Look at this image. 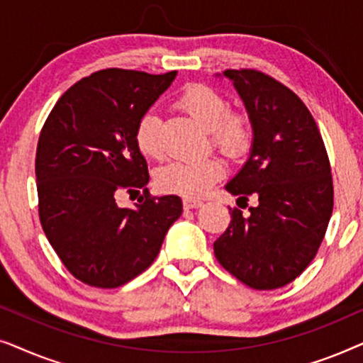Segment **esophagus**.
<instances>
[{"mask_svg":"<svg viewBox=\"0 0 363 363\" xmlns=\"http://www.w3.org/2000/svg\"><path fill=\"white\" fill-rule=\"evenodd\" d=\"M201 205L203 201L198 200V198H190V196L183 198V208H185V210H193V208H198Z\"/></svg>","mask_w":363,"mask_h":363,"instance_id":"1","label":"esophagus"}]
</instances>
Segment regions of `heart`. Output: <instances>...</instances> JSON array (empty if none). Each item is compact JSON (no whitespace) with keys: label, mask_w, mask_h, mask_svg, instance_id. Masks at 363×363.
<instances>
[{"label":"heart","mask_w":363,"mask_h":363,"mask_svg":"<svg viewBox=\"0 0 363 363\" xmlns=\"http://www.w3.org/2000/svg\"><path fill=\"white\" fill-rule=\"evenodd\" d=\"M177 107L206 128L213 148L238 160L245 157L252 143V122L246 112L228 107L226 97L206 84H190L177 97ZM133 142L137 150L147 158L162 155L158 143V118L145 112L138 118ZM225 173L223 163L215 157L193 162H170L155 175L158 190L170 195L200 196Z\"/></svg>","instance_id":"1"}]
</instances>
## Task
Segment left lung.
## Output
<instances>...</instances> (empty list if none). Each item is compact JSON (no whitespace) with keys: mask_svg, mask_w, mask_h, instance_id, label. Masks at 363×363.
Masks as SVG:
<instances>
[{"mask_svg":"<svg viewBox=\"0 0 363 363\" xmlns=\"http://www.w3.org/2000/svg\"><path fill=\"white\" fill-rule=\"evenodd\" d=\"M252 122L251 155L226 185L247 201L250 216L231 210L226 231L215 241L225 269L252 289L284 287L314 259L334 208L330 162L306 104L267 74L228 69ZM238 200V201H240Z\"/></svg>","mask_w":363,"mask_h":363,"instance_id":"1","label":"left lung"}]
</instances>
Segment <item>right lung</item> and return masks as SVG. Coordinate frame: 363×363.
Instances as JSON below:
<instances>
[{
  "mask_svg": "<svg viewBox=\"0 0 363 363\" xmlns=\"http://www.w3.org/2000/svg\"><path fill=\"white\" fill-rule=\"evenodd\" d=\"M177 71L153 76L104 69L69 87L52 107L36 148L39 220L66 269L84 284L113 289L155 261L183 206L152 196L133 130ZM144 190L133 211L115 196Z\"/></svg>",
  "mask_w": 363,
  "mask_h": 363,
  "instance_id": "add662e5",
  "label": "right lung"
}]
</instances>
